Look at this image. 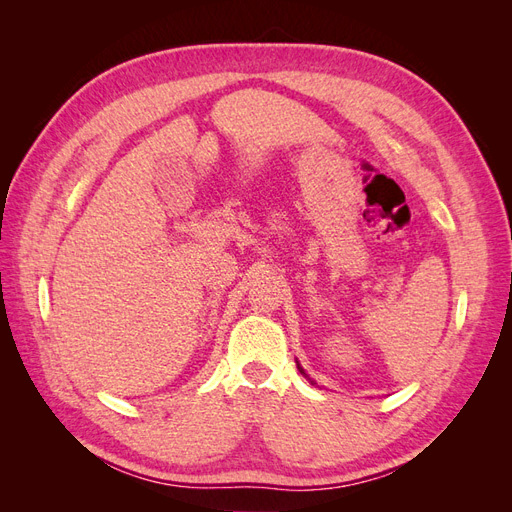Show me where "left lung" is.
Wrapping results in <instances>:
<instances>
[{"instance_id":"left-lung-1","label":"left lung","mask_w":512,"mask_h":512,"mask_svg":"<svg viewBox=\"0 0 512 512\" xmlns=\"http://www.w3.org/2000/svg\"><path fill=\"white\" fill-rule=\"evenodd\" d=\"M297 367H299V371H301V374H303V376H305V378H307V380H309V382H312V384H316V382H314V380H312V378H309V376H307V374H305V369H303V367H301V365H299V363H297Z\"/></svg>"}]
</instances>
